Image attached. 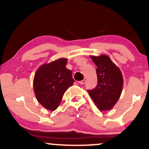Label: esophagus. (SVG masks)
I'll return each instance as SVG.
<instances>
[{
  "label": "esophagus",
  "mask_w": 149,
  "mask_h": 149,
  "mask_svg": "<svg viewBox=\"0 0 149 149\" xmlns=\"http://www.w3.org/2000/svg\"><path fill=\"white\" fill-rule=\"evenodd\" d=\"M85 83H86V80H85V79H83V80H80V81H79V83H80V84H81V85L85 84Z\"/></svg>",
  "instance_id": "esophagus-1"
}]
</instances>
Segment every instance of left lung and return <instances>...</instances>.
<instances>
[{"instance_id": "1", "label": "left lung", "mask_w": 149, "mask_h": 149, "mask_svg": "<svg viewBox=\"0 0 149 149\" xmlns=\"http://www.w3.org/2000/svg\"><path fill=\"white\" fill-rule=\"evenodd\" d=\"M97 66V87L88 92L92 100L101 111L111 109L118 102L123 90V78L120 70L107 55L92 56Z\"/></svg>"}]
</instances>
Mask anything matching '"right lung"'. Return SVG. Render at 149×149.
Here are the masks:
<instances>
[{
  "label": "right lung",
  "instance_id": "1",
  "mask_svg": "<svg viewBox=\"0 0 149 149\" xmlns=\"http://www.w3.org/2000/svg\"><path fill=\"white\" fill-rule=\"evenodd\" d=\"M64 58L42 65L33 79V90L37 100L49 111L57 109L66 90L75 82L71 70L66 69Z\"/></svg>",
  "mask_w": 149,
  "mask_h": 149
}]
</instances>
